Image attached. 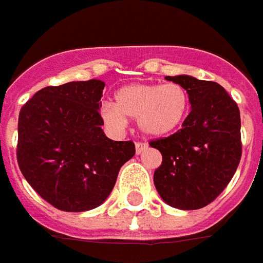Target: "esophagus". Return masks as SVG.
Instances as JSON below:
<instances>
[{
	"mask_svg": "<svg viewBox=\"0 0 263 263\" xmlns=\"http://www.w3.org/2000/svg\"><path fill=\"white\" fill-rule=\"evenodd\" d=\"M147 148L146 143H136V153L137 154H141Z\"/></svg>",
	"mask_w": 263,
	"mask_h": 263,
	"instance_id": "obj_1",
	"label": "esophagus"
}]
</instances>
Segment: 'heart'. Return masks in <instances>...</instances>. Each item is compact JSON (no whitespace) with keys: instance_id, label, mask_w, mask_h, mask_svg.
<instances>
[{"instance_id":"heart-1","label":"heart","mask_w":263,"mask_h":263,"mask_svg":"<svg viewBox=\"0 0 263 263\" xmlns=\"http://www.w3.org/2000/svg\"><path fill=\"white\" fill-rule=\"evenodd\" d=\"M190 111V95L178 83H132L115 93V106H102V117L110 127H124L136 119L141 133L163 139L181 127Z\"/></svg>"}]
</instances>
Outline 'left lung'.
Listing matches in <instances>:
<instances>
[{
  "label": "left lung",
  "instance_id": "1",
  "mask_svg": "<svg viewBox=\"0 0 263 263\" xmlns=\"http://www.w3.org/2000/svg\"><path fill=\"white\" fill-rule=\"evenodd\" d=\"M185 87L191 111L182 128L150 143L163 156L154 185L165 204L200 210L221 194L235 174L242 154L241 115L215 82L188 75L165 76Z\"/></svg>",
  "mask_w": 263,
  "mask_h": 263
}]
</instances>
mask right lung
I'll use <instances>...</instances> for the list:
<instances>
[{
  "instance_id": "right-lung-1",
  "label": "right lung",
  "mask_w": 263,
  "mask_h": 263,
  "mask_svg": "<svg viewBox=\"0 0 263 263\" xmlns=\"http://www.w3.org/2000/svg\"><path fill=\"white\" fill-rule=\"evenodd\" d=\"M103 89L105 82L98 79L44 87L20 111V170L61 211L103 204L120 167L135 156L133 141L110 140L102 130Z\"/></svg>"
}]
</instances>
